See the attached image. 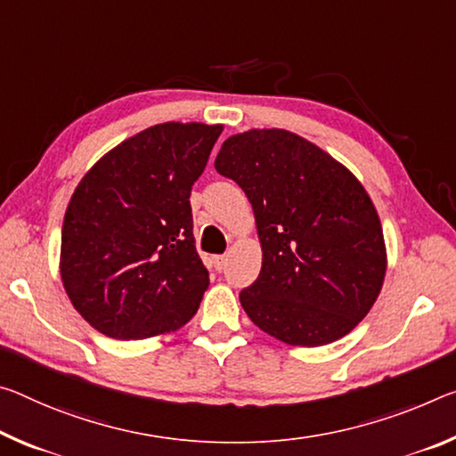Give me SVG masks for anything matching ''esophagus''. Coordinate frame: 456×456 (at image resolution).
I'll list each match as a JSON object with an SVG mask.
<instances>
[{"label":"esophagus","mask_w":456,"mask_h":456,"mask_svg":"<svg viewBox=\"0 0 456 456\" xmlns=\"http://www.w3.org/2000/svg\"><path fill=\"white\" fill-rule=\"evenodd\" d=\"M213 264H215L216 270L223 272L227 267V256H215L213 257Z\"/></svg>","instance_id":"obj_1"}]
</instances>
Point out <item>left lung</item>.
I'll return each instance as SVG.
<instances>
[{"instance_id": "left-lung-1", "label": "left lung", "mask_w": 456, "mask_h": 456, "mask_svg": "<svg viewBox=\"0 0 456 456\" xmlns=\"http://www.w3.org/2000/svg\"><path fill=\"white\" fill-rule=\"evenodd\" d=\"M254 207L262 272L240 294L267 335L321 346L365 319L386 276L384 231L359 180L286 129L231 135L216 154Z\"/></svg>"}]
</instances>
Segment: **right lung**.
Masks as SVG:
<instances>
[{"label":"right lung","mask_w":456,"mask_h":456,"mask_svg":"<svg viewBox=\"0 0 456 456\" xmlns=\"http://www.w3.org/2000/svg\"><path fill=\"white\" fill-rule=\"evenodd\" d=\"M223 126L160 124L86 172L62 223L61 276L83 319L129 341L176 330L208 272L194 248L191 191Z\"/></svg>","instance_id":"obj_1"}]
</instances>
